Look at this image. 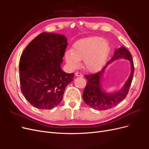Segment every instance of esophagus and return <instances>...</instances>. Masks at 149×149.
I'll return each instance as SVG.
<instances>
[{
	"instance_id": "esophagus-1",
	"label": "esophagus",
	"mask_w": 149,
	"mask_h": 149,
	"mask_svg": "<svg viewBox=\"0 0 149 149\" xmlns=\"http://www.w3.org/2000/svg\"><path fill=\"white\" fill-rule=\"evenodd\" d=\"M75 76H77V77H83V74L81 73H76Z\"/></svg>"
}]
</instances>
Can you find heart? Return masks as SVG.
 Masks as SVG:
<instances>
[{"label": "heart", "mask_w": 149, "mask_h": 149, "mask_svg": "<svg viewBox=\"0 0 149 149\" xmlns=\"http://www.w3.org/2000/svg\"><path fill=\"white\" fill-rule=\"evenodd\" d=\"M110 47L107 40L100 37H89L74 43L72 50L65 54V60L71 69H77L83 60L84 70L93 73L100 70L107 60Z\"/></svg>", "instance_id": "obj_1"}]
</instances>
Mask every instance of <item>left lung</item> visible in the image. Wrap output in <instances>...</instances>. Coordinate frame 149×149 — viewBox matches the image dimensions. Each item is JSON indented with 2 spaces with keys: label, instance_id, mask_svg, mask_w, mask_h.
<instances>
[{
  "label": "left lung",
  "instance_id": "obj_1",
  "mask_svg": "<svg viewBox=\"0 0 149 149\" xmlns=\"http://www.w3.org/2000/svg\"><path fill=\"white\" fill-rule=\"evenodd\" d=\"M119 59H125L130 61L131 74L121 89L113 93H107L103 90L102 86L103 75L108 65ZM134 72V62L131 53L123 46L116 49L114 56L101 71L94 74L85 76V78L88 79V82L83 94L84 101L89 107L100 111L109 109L118 105L127 95L132 81Z\"/></svg>",
  "mask_w": 149,
  "mask_h": 149
}]
</instances>
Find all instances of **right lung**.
Listing matches in <instances>:
<instances>
[{
    "label": "right lung",
    "mask_w": 149,
    "mask_h": 149,
    "mask_svg": "<svg viewBox=\"0 0 149 149\" xmlns=\"http://www.w3.org/2000/svg\"><path fill=\"white\" fill-rule=\"evenodd\" d=\"M67 38L63 35L43 32L31 41L19 62L21 91L31 105L51 109L62 100L74 73L61 69Z\"/></svg>",
    "instance_id": "add662e5"
}]
</instances>
